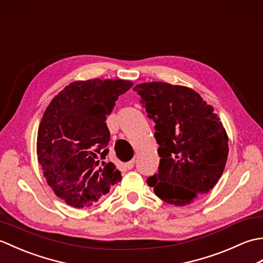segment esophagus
Returning <instances> with one entry per match:
<instances>
[{"label": "esophagus", "instance_id": "esophagus-1", "mask_svg": "<svg viewBox=\"0 0 263 263\" xmlns=\"http://www.w3.org/2000/svg\"><path fill=\"white\" fill-rule=\"evenodd\" d=\"M135 164H136V160L135 159H131L130 161H127V163L125 164V167L127 170H132L133 167H135Z\"/></svg>", "mask_w": 263, "mask_h": 263}]
</instances>
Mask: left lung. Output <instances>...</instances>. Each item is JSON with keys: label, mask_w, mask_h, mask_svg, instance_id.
Masks as SVG:
<instances>
[{"label": "left lung", "mask_w": 263, "mask_h": 263, "mask_svg": "<svg viewBox=\"0 0 263 263\" xmlns=\"http://www.w3.org/2000/svg\"><path fill=\"white\" fill-rule=\"evenodd\" d=\"M133 90L155 122L158 173L147 183L165 202L185 205L208 193L224 172L228 137L214 107L198 92L166 82H144Z\"/></svg>", "instance_id": "1"}]
</instances>
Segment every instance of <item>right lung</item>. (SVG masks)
<instances>
[{
    "label": "right lung",
    "mask_w": 263,
    "mask_h": 263,
    "mask_svg": "<svg viewBox=\"0 0 263 263\" xmlns=\"http://www.w3.org/2000/svg\"><path fill=\"white\" fill-rule=\"evenodd\" d=\"M133 83L76 81L49 103L38 128L37 156L47 184L74 208L96 203L122 175L104 160L110 133L106 116Z\"/></svg>",
    "instance_id": "1"
}]
</instances>
